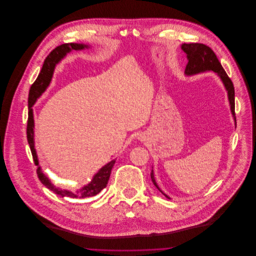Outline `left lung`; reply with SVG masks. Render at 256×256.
Instances as JSON below:
<instances>
[{
  "label": "left lung",
  "instance_id": "1",
  "mask_svg": "<svg viewBox=\"0 0 256 256\" xmlns=\"http://www.w3.org/2000/svg\"><path fill=\"white\" fill-rule=\"evenodd\" d=\"M182 49L184 50V52H186V58H188V64H186V70H184V74L186 76H192L196 74L212 70L220 76V78L223 82L225 88L228 92V100H229L231 113L236 122L234 86H233L232 80L227 76L226 72L224 70L223 66H221L214 51L209 46H207L205 44H202V43H188V44L184 43L182 45ZM150 176H151L152 182L154 184V186L158 188V190L162 192V194H164L168 198H170V196L168 194H166L158 188V186L154 180V174H153V170H151Z\"/></svg>",
  "mask_w": 256,
  "mask_h": 256
}]
</instances>
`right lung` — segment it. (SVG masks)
<instances>
[{"instance_id": "right-lung-1", "label": "right lung", "mask_w": 256, "mask_h": 256, "mask_svg": "<svg viewBox=\"0 0 256 256\" xmlns=\"http://www.w3.org/2000/svg\"><path fill=\"white\" fill-rule=\"evenodd\" d=\"M88 45L86 44H78V43H64L56 48H54L49 56L45 58L42 70L38 74L36 80L30 88L29 96H28V122H27V140L31 149V153L33 156L34 164L38 166L37 168V176L40 182L51 192L64 198H84L88 196H94L98 194L102 190L107 186L111 170L115 164V160L107 164L102 168L92 178V180L82 188L78 190L76 192L66 190L60 188L56 186L52 182L49 180V178L42 172L41 168L39 166L38 158L36 154V150L34 147V118H33V110L32 107L34 105L37 98L45 92L47 86H49L52 74L56 68V66L66 56V54L70 52L72 50H82L84 48H88Z\"/></svg>"}]
</instances>
